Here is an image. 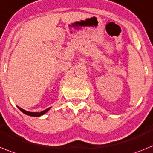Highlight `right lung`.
Wrapping results in <instances>:
<instances>
[{"mask_svg":"<svg viewBox=\"0 0 153 153\" xmlns=\"http://www.w3.org/2000/svg\"><path fill=\"white\" fill-rule=\"evenodd\" d=\"M18 107H19V106H18ZM51 108V107H49V108H47V110H43V111H41V112H29V111H26V110H23V109L19 107V109L21 110L22 112L24 113V114H26V115H29V116H31V117H40V116H42V115H43V114H46L47 111H49V110H50Z\"/></svg>","mask_w":153,"mask_h":153,"instance_id":"add662e5","label":"right lung"}]
</instances>
